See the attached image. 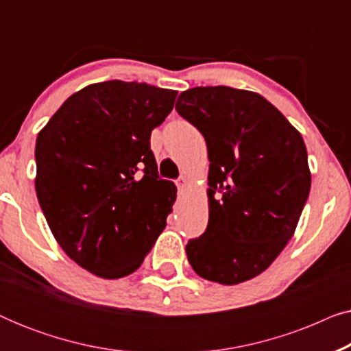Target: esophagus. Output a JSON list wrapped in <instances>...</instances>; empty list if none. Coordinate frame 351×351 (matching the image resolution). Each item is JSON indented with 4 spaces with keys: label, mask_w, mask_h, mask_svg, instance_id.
<instances>
[{
    "label": "esophagus",
    "mask_w": 351,
    "mask_h": 351,
    "mask_svg": "<svg viewBox=\"0 0 351 351\" xmlns=\"http://www.w3.org/2000/svg\"><path fill=\"white\" fill-rule=\"evenodd\" d=\"M176 184H177V186H179L180 190H184V189H186V185H189V180H186V177L182 176V177H179V179H177Z\"/></svg>",
    "instance_id": "34e87169"
}]
</instances>
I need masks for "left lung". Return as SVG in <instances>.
Instances as JSON below:
<instances>
[{
  "label": "left lung",
  "instance_id": "8db88e82",
  "mask_svg": "<svg viewBox=\"0 0 351 351\" xmlns=\"http://www.w3.org/2000/svg\"><path fill=\"white\" fill-rule=\"evenodd\" d=\"M177 113L208 145L209 222L185 251L204 280L238 285L280 256L308 199L311 176L300 132L251 90H184Z\"/></svg>",
  "mask_w": 351,
  "mask_h": 351
}]
</instances>
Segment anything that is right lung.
I'll list each match as a JSON object with an SVG mask.
<instances>
[{
	"instance_id": "add662e5",
	"label": "right lung",
	"mask_w": 351,
	"mask_h": 351,
	"mask_svg": "<svg viewBox=\"0 0 351 351\" xmlns=\"http://www.w3.org/2000/svg\"><path fill=\"white\" fill-rule=\"evenodd\" d=\"M177 90L104 81L70 95L36 138V196L66 256L100 278L136 271L166 227L176 185L150 136Z\"/></svg>"
}]
</instances>
